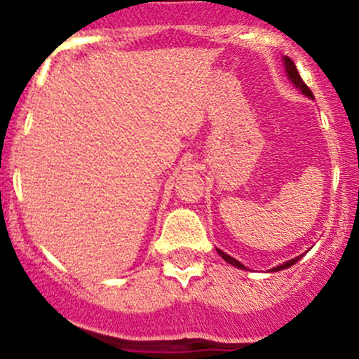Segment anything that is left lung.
I'll return each mask as SVG.
<instances>
[{
  "instance_id": "obj_1",
  "label": "left lung",
  "mask_w": 359,
  "mask_h": 359,
  "mask_svg": "<svg viewBox=\"0 0 359 359\" xmlns=\"http://www.w3.org/2000/svg\"><path fill=\"white\" fill-rule=\"evenodd\" d=\"M285 67H287L288 78L292 79V81H293V85H295L297 88H299V90H302V93H304V95H307V97H313V92H311V90H309V86H307L306 83L302 81V78H300V74H299V71H297L295 64H293V60H292V59H288V57H285ZM217 252H219V255L222 257V259L226 260V262H229L231 266H234V267H240V269H245V266H243V264H240V262H238L236 259H233V257H231V255H227V253H224L222 250H217ZM299 259H300V257H295V259H292V260H288V262L281 264V266L274 267L273 271H281V269H287V267L293 266V264H295L297 260H299Z\"/></svg>"
}]
</instances>
